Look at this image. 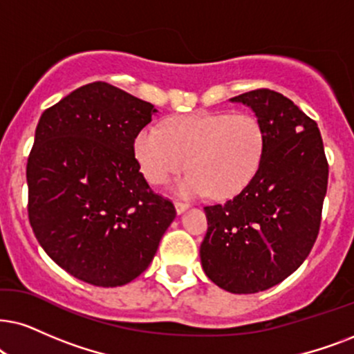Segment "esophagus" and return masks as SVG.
<instances>
[{"instance_id": "34e87169", "label": "esophagus", "mask_w": 354, "mask_h": 354, "mask_svg": "<svg viewBox=\"0 0 354 354\" xmlns=\"http://www.w3.org/2000/svg\"><path fill=\"white\" fill-rule=\"evenodd\" d=\"M174 207H176L178 214H181V212H185L187 207H189V204L183 203V201H176V203H174Z\"/></svg>"}]
</instances>
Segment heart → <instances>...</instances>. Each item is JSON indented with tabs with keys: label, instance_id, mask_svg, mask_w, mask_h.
Returning <instances> with one entry per match:
<instances>
[{
	"label": "heart",
	"instance_id": "1",
	"mask_svg": "<svg viewBox=\"0 0 354 354\" xmlns=\"http://www.w3.org/2000/svg\"><path fill=\"white\" fill-rule=\"evenodd\" d=\"M266 133L248 113L194 114L169 119L163 129L147 125L133 142L136 158L151 185H165L186 167L178 185L186 196L227 199L240 192L261 165Z\"/></svg>",
	"mask_w": 354,
	"mask_h": 354
}]
</instances>
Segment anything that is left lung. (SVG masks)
<instances>
[{
    "mask_svg": "<svg viewBox=\"0 0 354 354\" xmlns=\"http://www.w3.org/2000/svg\"><path fill=\"white\" fill-rule=\"evenodd\" d=\"M252 107L266 147L257 174L223 204L205 205L203 270L234 294H254L292 274L314 247L328 183L317 122L289 97L253 89L232 97Z\"/></svg>",
    "mask_w": 354,
    "mask_h": 354,
    "instance_id": "1",
    "label": "left lung"
}]
</instances>
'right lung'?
<instances>
[{"mask_svg":"<svg viewBox=\"0 0 354 354\" xmlns=\"http://www.w3.org/2000/svg\"><path fill=\"white\" fill-rule=\"evenodd\" d=\"M155 113L150 102L96 82L40 115L26 168L29 222L48 257L84 283H131L176 217L133 151Z\"/></svg>","mask_w":354,"mask_h":354,"instance_id":"add662e5","label":"right lung"}]
</instances>
